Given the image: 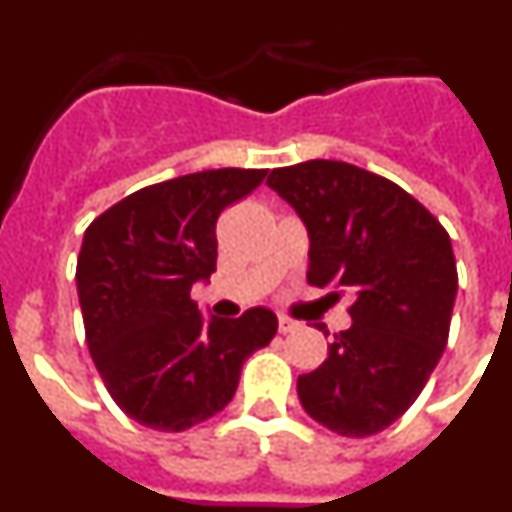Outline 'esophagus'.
I'll return each mask as SVG.
<instances>
[{
  "instance_id": "esophagus-1",
  "label": "esophagus",
  "mask_w": 512,
  "mask_h": 512,
  "mask_svg": "<svg viewBox=\"0 0 512 512\" xmlns=\"http://www.w3.org/2000/svg\"><path fill=\"white\" fill-rule=\"evenodd\" d=\"M302 323H297V320L292 318H279V333H295V330H300Z\"/></svg>"
}]
</instances>
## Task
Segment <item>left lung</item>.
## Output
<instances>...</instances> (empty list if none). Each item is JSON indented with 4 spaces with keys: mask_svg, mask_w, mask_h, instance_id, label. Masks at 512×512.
<instances>
[{
    "mask_svg": "<svg viewBox=\"0 0 512 512\" xmlns=\"http://www.w3.org/2000/svg\"><path fill=\"white\" fill-rule=\"evenodd\" d=\"M266 184L305 225L307 284L354 297L328 359L297 379L302 408L341 436H374L413 405L449 341V233L395 182L343 161L284 166Z\"/></svg>",
    "mask_w": 512,
    "mask_h": 512,
    "instance_id": "8db88e82",
    "label": "left lung"
}]
</instances>
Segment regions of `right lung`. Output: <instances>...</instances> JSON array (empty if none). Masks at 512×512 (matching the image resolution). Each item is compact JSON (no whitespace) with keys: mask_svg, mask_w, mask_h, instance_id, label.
<instances>
[{"mask_svg":"<svg viewBox=\"0 0 512 512\" xmlns=\"http://www.w3.org/2000/svg\"><path fill=\"white\" fill-rule=\"evenodd\" d=\"M266 169L176 176L130 194L84 233L76 289L87 346L122 413L153 431H187L228 405L243 361L277 333V315L205 318L194 284L217 264L220 212Z\"/></svg>","mask_w":512,"mask_h":512,"instance_id":"add662e5","label":"right lung"}]
</instances>
